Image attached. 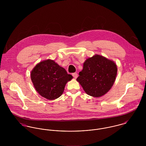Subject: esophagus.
I'll list each match as a JSON object with an SVG mask.
<instances>
[{
    "label": "esophagus",
    "mask_w": 146,
    "mask_h": 146,
    "mask_svg": "<svg viewBox=\"0 0 146 146\" xmlns=\"http://www.w3.org/2000/svg\"><path fill=\"white\" fill-rule=\"evenodd\" d=\"M72 75L73 77H74L75 79H76V78H78V74H77V73L75 72V73H73Z\"/></svg>",
    "instance_id": "34e87169"
}]
</instances>
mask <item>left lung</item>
<instances>
[{
	"label": "left lung",
	"instance_id": "8db88e82",
	"mask_svg": "<svg viewBox=\"0 0 146 146\" xmlns=\"http://www.w3.org/2000/svg\"><path fill=\"white\" fill-rule=\"evenodd\" d=\"M117 65L102 56L95 54L87 58L83 69L76 80L85 93L94 97H100L112 88L117 75Z\"/></svg>",
	"mask_w": 146,
	"mask_h": 146
}]
</instances>
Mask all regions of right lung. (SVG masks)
Returning <instances> with one entry per match:
<instances>
[{
	"mask_svg": "<svg viewBox=\"0 0 146 146\" xmlns=\"http://www.w3.org/2000/svg\"><path fill=\"white\" fill-rule=\"evenodd\" d=\"M30 75L35 90L49 100L59 98L63 94L66 84L73 78L64 68L50 59L38 63Z\"/></svg>",
	"mask_w": 146,
	"mask_h": 146,
	"instance_id": "obj_1",
	"label": "right lung"
}]
</instances>
